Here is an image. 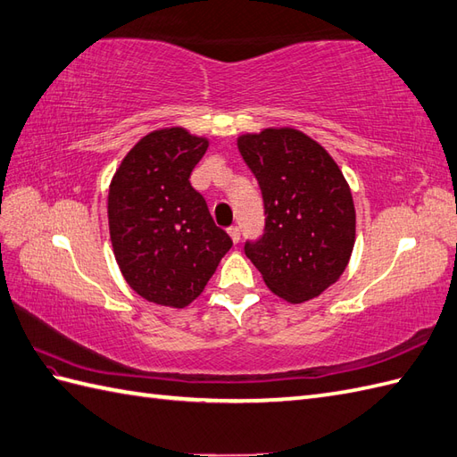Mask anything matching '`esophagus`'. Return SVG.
Returning a JSON list of instances; mask_svg holds the SVG:
<instances>
[{
    "label": "esophagus",
    "mask_w": 457,
    "mask_h": 457,
    "mask_svg": "<svg viewBox=\"0 0 457 457\" xmlns=\"http://www.w3.org/2000/svg\"><path fill=\"white\" fill-rule=\"evenodd\" d=\"M228 233H229V237H231V241H233V243H239V239H241V231H239V228H237V226L229 228V229H228Z\"/></svg>",
    "instance_id": "esophagus-1"
}]
</instances>
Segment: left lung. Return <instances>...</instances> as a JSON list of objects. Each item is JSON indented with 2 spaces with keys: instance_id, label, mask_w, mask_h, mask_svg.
I'll use <instances>...</instances> for the list:
<instances>
[{
  "instance_id": "8db88e82",
  "label": "left lung",
  "mask_w": 457,
  "mask_h": 457,
  "mask_svg": "<svg viewBox=\"0 0 457 457\" xmlns=\"http://www.w3.org/2000/svg\"><path fill=\"white\" fill-rule=\"evenodd\" d=\"M259 180L267 226L245 254L267 288L290 303L310 302L345 272L356 241L346 179L325 147L292 126L237 136Z\"/></svg>"
}]
</instances>
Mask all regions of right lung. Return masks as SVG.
Here are the masks:
<instances>
[{
	"label": "right lung",
	"instance_id": "1",
	"mask_svg": "<svg viewBox=\"0 0 457 457\" xmlns=\"http://www.w3.org/2000/svg\"><path fill=\"white\" fill-rule=\"evenodd\" d=\"M208 144L183 126L154 130L124 155L109 187V233L124 280L173 310L203 294L231 249L188 180Z\"/></svg>",
	"mask_w": 457,
	"mask_h": 457
}]
</instances>
